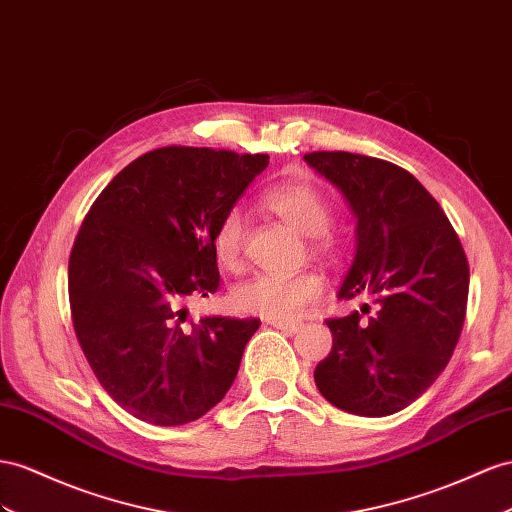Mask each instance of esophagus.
Masks as SVG:
<instances>
[{"label":"esophagus","mask_w":512,"mask_h":512,"mask_svg":"<svg viewBox=\"0 0 512 512\" xmlns=\"http://www.w3.org/2000/svg\"><path fill=\"white\" fill-rule=\"evenodd\" d=\"M274 329H279L283 333H290V335H296L300 331V324L298 322H270Z\"/></svg>","instance_id":"1"}]
</instances>
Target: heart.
Wrapping results in <instances>:
<instances>
[{
	"label": "heart",
	"instance_id": "1",
	"mask_svg": "<svg viewBox=\"0 0 512 512\" xmlns=\"http://www.w3.org/2000/svg\"><path fill=\"white\" fill-rule=\"evenodd\" d=\"M264 205L298 233L313 238L318 248H331L326 231L331 227V205L320 188L307 181L281 183L264 194ZM246 240V216L233 207L220 220L214 233V253L222 266H240ZM324 292V279L318 272L298 274H257L233 290V305L242 313L272 322H292Z\"/></svg>",
	"mask_w": 512,
	"mask_h": 512
}]
</instances>
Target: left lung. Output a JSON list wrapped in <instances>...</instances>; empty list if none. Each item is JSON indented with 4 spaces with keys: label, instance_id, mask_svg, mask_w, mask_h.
Wrapping results in <instances>:
<instances>
[{
    "label": "left lung",
    "instance_id": "obj_1",
    "mask_svg": "<svg viewBox=\"0 0 512 512\" xmlns=\"http://www.w3.org/2000/svg\"><path fill=\"white\" fill-rule=\"evenodd\" d=\"M305 162L357 218L355 259L337 296H372L376 305L365 324L359 311L326 322L333 348L313 378L346 413H398L437 381L461 337L469 292L461 240L404 168L346 151H313Z\"/></svg>",
    "mask_w": 512,
    "mask_h": 512
}]
</instances>
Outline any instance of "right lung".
Listing matches in <instances>:
<instances>
[{"label": "right lung", "mask_w": 512, "mask_h": 512, "mask_svg": "<svg viewBox=\"0 0 512 512\" xmlns=\"http://www.w3.org/2000/svg\"><path fill=\"white\" fill-rule=\"evenodd\" d=\"M270 155L164 147L125 166L69 259L75 335L97 381L155 426L203 417L227 396L257 318L183 324L220 287L214 233Z\"/></svg>", "instance_id": "1"}]
</instances>
